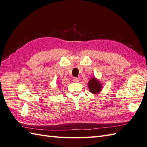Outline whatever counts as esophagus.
I'll list each match as a JSON object with an SVG mask.
<instances>
[{
	"label": "esophagus",
	"mask_w": 147,
	"mask_h": 147,
	"mask_svg": "<svg viewBox=\"0 0 147 147\" xmlns=\"http://www.w3.org/2000/svg\"><path fill=\"white\" fill-rule=\"evenodd\" d=\"M80 81V79L78 78H77V77H74L73 78V82H75V83H77Z\"/></svg>",
	"instance_id": "34e87169"
}]
</instances>
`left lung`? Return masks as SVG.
<instances>
[{
    "label": "left lung",
    "mask_w": 147,
    "mask_h": 147,
    "mask_svg": "<svg viewBox=\"0 0 147 147\" xmlns=\"http://www.w3.org/2000/svg\"><path fill=\"white\" fill-rule=\"evenodd\" d=\"M88 88L92 94H98L102 90V83L95 77L92 78L88 82Z\"/></svg>",
    "instance_id": "1"
}]
</instances>
